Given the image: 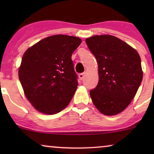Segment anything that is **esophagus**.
Instances as JSON below:
<instances>
[{"label": "esophagus", "mask_w": 154, "mask_h": 154, "mask_svg": "<svg viewBox=\"0 0 154 154\" xmlns=\"http://www.w3.org/2000/svg\"><path fill=\"white\" fill-rule=\"evenodd\" d=\"M85 73H79V79H81V80H83V78H84V76H85Z\"/></svg>", "instance_id": "obj_1"}]
</instances>
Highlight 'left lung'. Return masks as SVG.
I'll use <instances>...</instances> for the list:
<instances>
[{
  "mask_svg": "<svg viewBox=\"0 0 154 154\" xmlns=\"http://www.w3.org/2000/svg\"><path fill=\"white\" fill-rule=\"evenodd\" d=\"M85 42L98 64V84L90 92L92 102L103 114L116 115L130 104L142 83L140 54L111 35H94Z\"/></svg>",
  "mask_w": 154,
  "mask_h": 154,
  "instance_id": "left-lung-1",
  "label": "left lung"
}]
</instances>
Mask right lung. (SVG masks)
Segmentation results:
<instances>
[{
    "label": "right lung",
    "instance_id": "1",
    "mask_svg": "<svg viewBox=\"0 0 154 154\" xmlns=\"http://www.w3.org/2000/svg\"><path fill=\"white\" fill-rule=\"evenodd\" d=\"M81 43L78 37L54 35L24 52L19 79L27 100L40 112L55 114L70 102L79 84L71 54Z\"/></svg>",
    "mask_w": 154,
    "mask_h": 154
}]
</instances>
